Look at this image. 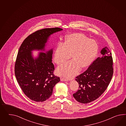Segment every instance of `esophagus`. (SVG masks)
Wrapping results in <instances>:
<instances>
[{
    "label": "esophagus",
    "mask_w": 126,
    "mask_h": 126,
    "mask_svg": "<svg viewBox=\"0 0 126 126\" xmlns=\"http://www.w3.org/2000/svg\"><path fill=\"white\" fill-rule=\"evenodd\" d=\"M61 80L62 81H68V80L66 79H64L63 78H61Z\"/></svg>",
    "instance_id": "1"
}]
</instances>
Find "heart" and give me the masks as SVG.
<instances>
[{
    "mask_svg": "<svg viewBox=\"0 0 126 126\" xmlns=\"http://www.w3.org/2000/svg\"><path fill=\"white\" fill-rule=\"evenodd\" d=\"M97 49L95 41L89 39L83 34L73 33L69 35L64 44L59 43L53 60L58 65L66 62L71 55L72 60L59 67L57 69V74L67 78L74 77L80 68L82 69L91 64Z\"/></svg>",
    "mask_w": 126,
    "mask_h": 126,
    "instance_id": "heart-1",
    "label": "heart"
}]
</instances>
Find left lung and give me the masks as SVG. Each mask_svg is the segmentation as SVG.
I'll return each instance as SVG.
<instances>
[{
  "mask_svg": "<svg viewBox=\"0 0 126 126\" xmlns=\"http://www.w3.org/2000/svg\"><path fill=\"white\" fill-rule=\"evenodd\" d=\"M99 57L83 73L76 77L79 89L73 94L77 101L86 104L95 101L108 88L113 73L111 52L105 47Z\"/></svg>",
  "mask_w": 126,
  "mask_h": 126,
  "instance_id": "left-lung-1",
  "label": "left lung"
}]
</instances>
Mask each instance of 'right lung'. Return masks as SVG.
Wrapping results in <instances>:
<instances>
[{
  "mask_svg": "<svg viewBox=\"0 0 126 126\" xmlns=\"http://www.w3.org/2000/svg\"><path fill=\"white\" fill-rule=\"evenodd\" d=\"M62 30L56 27L36 31L24 40L18 50L15 66L16 80L25 95L34 101L42 102L49 99L60 78L53 73L52 49L46 54L40 52L35 59L31 51L44 50L50 34Z\"/></svg>",
  "mask_w": 126,
  "mask_h": 126,
  "instance_id": "obj_1",
  "label": "right lung"
}]
</instances>
